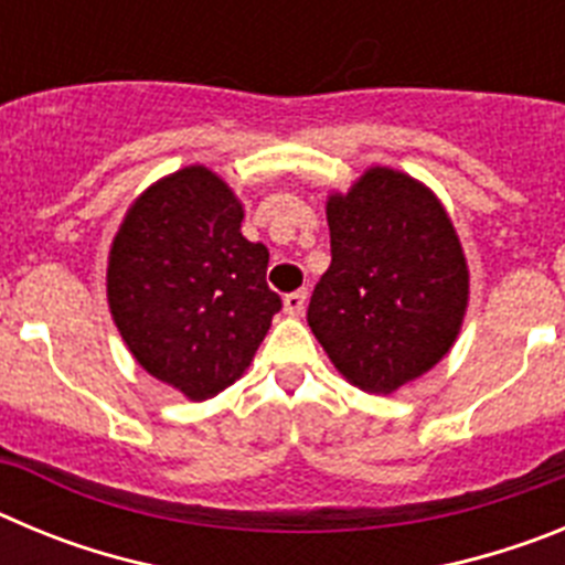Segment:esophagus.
I'll list each match as a JSON object with an SVG mask.
<instances>
[{"label":"esophagus","mask_w":565,"mask_h":565,"mask_svg":"<svg viewBox=\"0 0 565 565\" xmlns=\"http://www.w3.org/2000/svg\"><path fill=\"white\" fill-rule=\"evenodd\" d=\"M306 306H308V291H306V288H299V291L286 294V299H282V308H286V313H291V317H299V313L306 311Z\"/></svg>","instance_id":"esophagus-1"}]
</instances>
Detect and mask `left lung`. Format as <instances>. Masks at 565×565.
Instances as JSON below:
<instances>
[{
    "mask_svg": "<svg viewBox=\"0 0 565 565\" xmlns=\"http://www.w3.org/2000/svg\"><path fill=\"white\" fill-rule=\"evenodd\" d=\"M331 268L308 326L333 367L367 393H393L450 353L469 271L450 214L411 174L371 167L328 198Z\"/></svg>",
    "mask_w": 565,
    "mask_h": 565,
    "instance_id": "left-lung-1",
    "label": "left lung"
}]
</instances>
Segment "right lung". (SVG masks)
<instances>
[{"instance_id":"obj_1","label":"right lung","mask_w":565,"mask_h":565,"mask_svg":"<svg viewBox=\"0 0 565 565\" xmlns=\"http://www.w3.org/2000/svg\"><path fill=\"white\" fill-rule=\"evenodd\" d=\"M239 223L243 203L221 174L186 167L129 206L109 248L107 302L129 353L192 402L246 373L282 308L268 248Z\"/></svg>"}]
</instances>
